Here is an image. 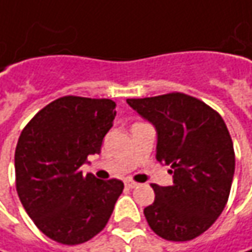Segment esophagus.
<instances>
[{
  "mask_svg": "<svg viewBox=\"0 0 252 252\" xmlns=\"http://www.w3.org/2000/svg\"><path fill=\"white\" fill-rule=\"evenodd\" d=\"M125 185H126V188L131 189V188H136L139 184H137V182H134V181H131V179H127V181H125Z\"/></svg>",
  "mask_w": 252,
  "mask_h": 252,
  "instance_id": "obj_1",
  "label": "esophagus"
}]
</instances>
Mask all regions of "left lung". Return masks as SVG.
I'll return each mask as SVG.
<instances>
[{
    "instance_id": "1",
    "label": "left lung",
    "mask_w": 252,
    "mask_h": 252,
    "mask_svg": "<svg viewBox=\"0 0 252 252\" xmlns=\"http://www.w3.org/2000/svg\"><path fill=\"white\" fill-rule=\"evenodd\" d=\"M158 133L156 158L169 165L171 187L153 184L156 198L144 209L150 228L168 241H189L221 215L231 189L236 156L223 118L182 92L127 99Z\"/></svg>"
}]
</instances>
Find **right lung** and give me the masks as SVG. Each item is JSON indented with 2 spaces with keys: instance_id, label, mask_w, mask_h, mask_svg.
<instances>
[{
  "instance_id": "1",
  "label": "right lung",
  "mask_w": 252,
  "mask_h": 252,
  "mask_svg": "<svg viewBox=\"0 0 252 252\" xmlns=\"http://www.w3.org/2000/svg\"><path fill=\"white\" fill-rule=\"evenodd\" d=\"M106 98L65 95L46 105L21 131L15 185L36 227L56 243L77 246L106 226L123 190L119 179L83 175L80 167L101 151L116 116Z\"/></svg>"
}]
</instances>
